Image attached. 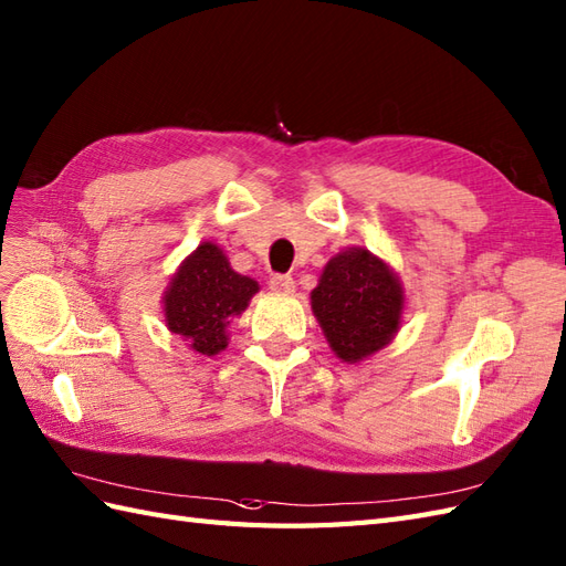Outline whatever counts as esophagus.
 Returning a JSON list of instances; mask_svg holds the SVG:
<instances>
[{"mask_svg":"<svg viewBox=\"0 0 566 566\" xmlns=\"http://www.w3.org/2000/svg\"><path fill=\"white\" fill-rule=\"evenodd\" d=\"M294 286H296V282L292 274H272L270 277V289L277 294H292Z\"/></svg>","mask_w":566,"mask_h":566,"instance_id":"1","label":"esophagus"}]
</instances>
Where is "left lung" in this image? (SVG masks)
I'll return each instance as SVG.
<instances>
[{"label":"left lung","mask_w":566,"mask_h":566,"mask_svg":"<svg viewBox=\"0 0 566 566\" xmlns=\"http://www.w3.org/2000/svg\"><path fill=\"white\" fill-rule=\"evenodd\" d=\"M311 308L337 358L358 364L395 339L403 289L385 260L368 249H346L325 265Z\"/></svg>","instance_id":"1"}]
</instances>
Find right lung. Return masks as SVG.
I'll use <instances>...</instances> for the list:
<instances>
[{
	"mask_svg": "<svg viewBox=\"0 0 566 566\" xmlns=\"http://www.w3.org/2000/svg\"><path fill=\"white\" fill-rule=\"evenodd\" d=\"M258 282L231 270L220 245L202 241L165 292V323L188 349L214 356L227 349V325L249 308Z\"/></svg>",
	"mask_w": 566,
	"mask_h": 566,
	"instance_id": "add662e5",
	"label": "right lung"
}]
</instances>
